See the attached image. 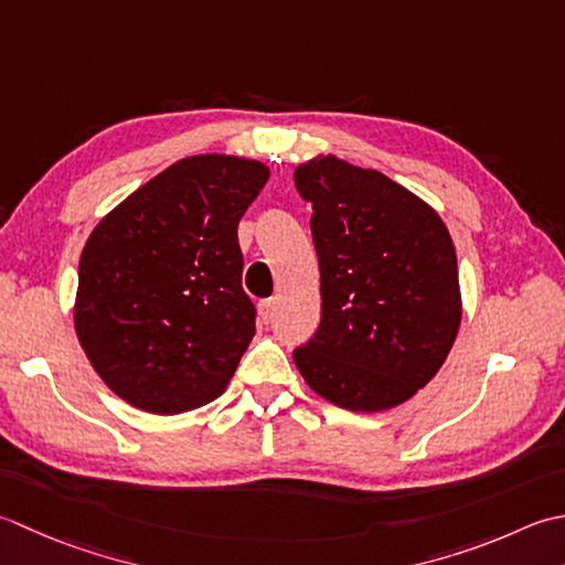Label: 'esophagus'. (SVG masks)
Instances as JSON below:
<instances>
[{
  "mask_svg": "<svg viewBox=\"0 0 565 565\" xmlns=\"http://www.w3.org/2000/svg\"><path fill=\"white\" fill-rule=\"evenodd\" d=\"M275 305H278V299H275V297H270V299H263V302L258 305L263 324H268V321H273V317H275Z\"/></svg>",
  "mask_w": 565,
  "mask_h": 565,
  "instance_id": "esophagus-1",
  "label": "esophagus"
}]
</instances>
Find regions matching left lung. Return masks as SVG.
Segmentation results:
<instances>
[{
    "mask_svg": "<svg viewBox=\"0 0 565 565\" xmlns=\"http://www.w3.org/2000/svg\"><path fill=\"white\" fill-rule=\"evenodd\" d=\"M312 202L321 321L292 359L351 412L397 407L444 365L460 327L458 263L427 202L377 170L317 156L295 170Z\"/></svg>",
    "mask_w": 565,
    "mask_h": 565,
    "instance_id": "obj_1",
    "label": "left lung"
}]
</instances>
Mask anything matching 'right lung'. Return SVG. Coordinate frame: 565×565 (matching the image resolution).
I'll use <instances>...</instances> for the list:
<instances>
[{"label": "right lung", "instance_id": "1", "mask_svg": "<svg viewBox=\"0 0 565 565\" xmlns=\"http://www.w3.org/2000/svg\"><path fill=\"white\" fill-rule=\"evenodd\" d=\"M268 175L258 160L182 158L89 234L75 331L129 405L180 414L224 393L256 333L236 228Z\"/></svg>", "mask_w": 565, "mask_h": 565}]
</instances>
